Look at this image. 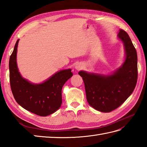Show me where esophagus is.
<instances>
[{"instance_id": "obj_1", "label": "esophagus", "mask_w": 147, "mask_h": 147, "mask_svg": "<svg viewBox=\"0 0 147 147\" xmlns=\"http://www.w3.org/2000/svg\"><path fill=\"white\" fill-rule=\"evenodd\" d=\"M82 68H83V65L81 63H77L75 64V65H74V69L77 71L82 69Z\"/></svg>"}]
</instances>
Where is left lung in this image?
<instances>
[{"mask_svg": "<svg viewBox=\"0 0 147 147\" xmlns=\"http://www.w3.org/2000/svg\"><path fill=\"white\" fill-rule=\"evenodd\" d=\"M117 38L123 42L124 60L119 67L107 74L80 71L85 84L86 99L95 110L109 112L119 107L131 95L137 78L136 51L125 31L119 30Z\"/></svg>", "mask_w": 147, "mask_h": 147, "instance_id": "1", "label": "left lung"}]
</instances>
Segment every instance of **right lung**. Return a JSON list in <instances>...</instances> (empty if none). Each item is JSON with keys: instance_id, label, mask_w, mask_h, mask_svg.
<instances>
[{"instance_id": "obj_1", "label": "right lung", "mask_w": 147, "mask_h": 147, "mask_svg": "<svg viewBox=\"0 0 147 147\" xmlns=\"http://www.w3.org/2000/svg\"><path fill=\"white\" fill-rule=\"evenodd\" d=\"M17 40L9 59V78L11 88L18 104L26 110L40 116H47L60 108L62 88L71 78V69L60 70L40 83L30 82L21 76L17 64Z\"/></svg>"}]
</instances>
